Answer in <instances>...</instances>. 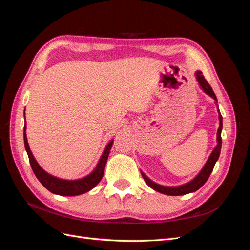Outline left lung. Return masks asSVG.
Listing matches in <instances>:
<instances>
[{"label":"left lung","mask_w":250,"mask_h":250,"mask_svg":"<svg viewBox=\"0 0 250 250\" xmlns=\"http://www.w3.org/2000/svg\"><path fill=\"white\" fill-rule=\"evenodd\" d=\"M196 78L198 80L199 85L201 86V88L203 89V92L209 95L211 98L215 101H217V97L214 93L213 88L210 87V85L208 84V82L204 78V76L202 75V72L198 71L196 73ZM219 110V109H218ZM219 120H220V125H219L218 128V131H217V142H218V145L216 146V148L214 149L213 152L209 155L208 160L207 162V164L204 165V167L202 168V170L200 171V173L198 174L197 176H196L192 181L190 183H188L184 186H179V187H164L161 185H157L155 183H153L152 180H150L145 174L143 172L142 173V176L144 178V180L146 181V184L150 187L152 188L153 190L160 192L162 194H166V195H170V196H180V195H186L188 193H192L199 190V188L207 183V180L208 179L209 175L211 171H213L214 167H215V164L218 161L219 155H220V151H221V146H222V139H221V130H222V116L220 111H219Z\"/></svg>","instance_id":"left-lung-1"}]
</instances>
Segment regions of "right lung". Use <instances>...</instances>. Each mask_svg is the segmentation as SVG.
<instances>
[{
    "label": "right lung",
    "mask_w": 250,
    "mask_h": 250,
    "mask_svg": "<svg viewBox=\"0 0 250 250\" xmlns=\"http://www.w3.org/2000/svg\"><path fill=\"white\" fill-rule=\"evenodd\" d=\"M24 142H25V148L27 151V154L29 157V162H30V165H31V168L35 174V176L48 191L60 196L81 195L83 193L88 192L89 190H92L93 188H95L98 184H99L100 180L103 177L105 165H106L107 158L113 143L112 141L109 142L106 148H105L100 161L97 165V167L92 173L89 174V175L77 180H64V179H60L50 175V174H48L46 171H43L41 166L37 164L31 152V150L29 148V144L27 141V135H26V125L24 127Z\"/></svg>",
    "instance_id": "add662e5"
}]
</instances>
